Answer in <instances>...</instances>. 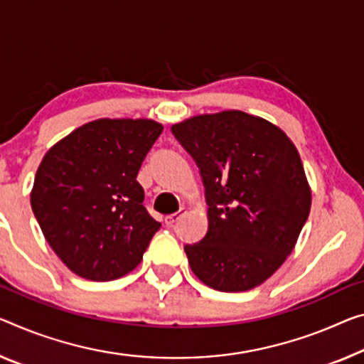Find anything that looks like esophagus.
<instances>
[{
	"instance_id": "esophagus-1",
	"label": "esophagus",
	"mask_w": 364,
	"mask_h": 364,
	"mask_svg": "<svg viewBox=\"0 0 364 364\" xmlns=\"http://www.w3.org/2000/svg\"><path fill=\"white\" fill-rule=\"evenodd\" d=\"M183 213H186V208H181V210L177 211V213L167 215V216H166V220H164V221H166V225H167V226H174L176 223H177L178 220H181V216H182Z\"/></svg>"
}]
</instances>
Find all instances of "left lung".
Instances as JSON below:
<instances>
[{
    "mask_svg": "<svg viewBox=\"0 0 364 364\" xmlns=\"http://www.w3.org/2000/svg\"><path fill=\"white\" fill-rule=\"evenodd\" d=\"M172 135L200 169L208 231L187 244L190 268L218 291H247L293 252L311 188L287 133L260 117L225 110L187 119Z\"/></svg>",
    "mask_w": 364,
    "mask_h": 364,
    "instance_id": "1",
    "label": "left lung"
}]
</instances>
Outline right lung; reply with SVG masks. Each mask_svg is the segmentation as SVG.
I'll return each instance as SVG.
<instances>
[{
  "label": "right lung",
  "mask_w": 364,
  "mask_h": 364,
  "mask_svg": "<svg viewBox=\"0 0 364 364\" xmlns=\"http://www.w3.org/2000/svg\"><path fill=\"white\" fill-rule=\"evenodd\" d=\"M163 125L99 119L76 128L43 156L31 205L50 247L73 273L110 282L141 262L161 223L144 208L136 181Z\"/></svg>",
  "instance_id": "right-lung-1"
}]
</instances>
